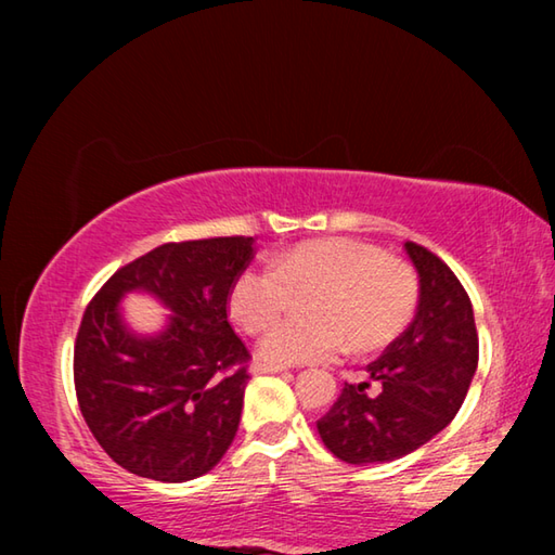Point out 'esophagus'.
I'll list each match as a JSON object with an SVG mask.
<instances>
[{"label":"esophagus","mask_w":555,"mask_h":555,"mask_svg":"<svg viewBox=\"0 0 555 555\" xmlns=\"http://www.w3.org/2000/svg\"><path fill=\"white\" fill-rule=\"evenodd\" d=\"M284 370H286V364H269V362H255V367H251V372L255 374H276Z\"/></svg>","instance_id":"obj_1"}]
</instances>
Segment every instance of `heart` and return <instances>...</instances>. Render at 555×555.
<instances>
[{
    "instance_id": "obj_1",
    "label": "heart",
    "mask_w": 555,
    "mask_h": 555,
    "mask_svg": "<svg viewBox=\"0 0 555 555\" xmlns=\"http://www.w3.org/2000/svg\"><path fill=\"white\" fill-rule=\"evenodd\" d=\"M318 294L308 315L315 323H286L259 343L269 364L323 362L347 340L357 350L391 343L411 323L418 279L406 261L352 240L296 244L271 257V269H244L232 281L230 313L251 335L267 333L294 308Z\"/></svg>"
}]
</instances>
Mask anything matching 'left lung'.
Wrapping results in <instances>:
<instances>
[{
    "label": "left lung",
    "instance_id": "8db88e82",
    "mask_svg": "<svg viewBox=\"0 0 555 555\" xmlns=\"http://www.w3.org/2000/svg\"><path fill=\"white\" fill-rule=\"evenodd\" d=\"M418 271L411 325L367 364L370 379L347 384L318 421L325 448L352 465L391 463L440 434L463 406L480 340L467 291L443 259L403 244ZM370 386H377L374 392Z\"/></svg>",
    "mask_w": 555,
    "mask_h": 555
}]
</instances>
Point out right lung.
Listing matches in <instances>:
<instances>
[{"instance_id":"right-lung-1","label":"right lung","mask_w":555,"mask_h":555,"mask_svg":"<svg viewBox=\"0 0 555 555\" xmlns=\"http://www.w3.org/2000/svg\"><path fill=\"white\" fill-rule=\"evenodd\" d=\"M255 237L166 242L112 274L86 308L73 352L78 406L102 450L158 482L195 480L237 434L251 354L228 321L230 288ZM127 289H149L175 315L156 338L129 334Z\"/></svg>"}]
</instances>
